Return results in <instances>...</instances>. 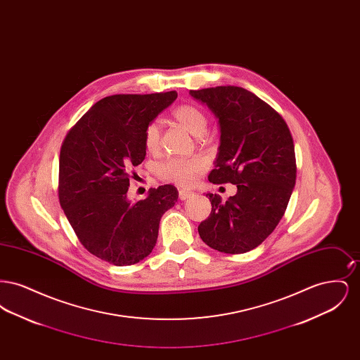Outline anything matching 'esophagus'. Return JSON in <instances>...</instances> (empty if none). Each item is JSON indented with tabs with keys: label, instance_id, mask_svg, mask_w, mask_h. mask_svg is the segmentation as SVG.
<instances>
[{
	"label": "esophagus",
	"instance_id": "1",
	"mask_svg": "<svg viewBox=\"0 0 360 360\" xmlns=\"http://www.w3.org/2000/svg\"><path fill=\"white\" fill-rule=\"evenodd\" d=\"M193 195H194V193H193V191H188V190H179V200H182V201L188 200V198L193 197Z\"/></svg>",
	"mask_w": 360,
	"mask_h": 360
}]
</instances>
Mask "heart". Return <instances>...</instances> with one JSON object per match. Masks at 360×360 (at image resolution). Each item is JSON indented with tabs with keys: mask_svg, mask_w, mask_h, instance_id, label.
<instances>
[{
	"mask_svg": "<svg viewBox=\"0 0 360 360\" xmlns=\"http://www.w3.org/2000/svg\"><path fill=\"white\" fill-rule=\"evenodd\" d=\"M174 119L184 125L194 136L205 135L207 129V117L205 113L194 105H181L172 112ZM160 124L151 121L144 131V146L150 153H155L160 143ZM159 175L162 179L176 184L179 186L191 185L195 178L205 170V163L200 158H178L172 156L159 165Z\"/></svg>",
	"mask_w": 360,
	"mask_h": 360,
	"instance_id": "obj_1",
	"label": "heart"
}]
</instances>
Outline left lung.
I'll use <instances>...</instances> for the list:
<instances>
[{
    "mask_svg": "<svg viewBox=\"0 0 360 360\" xmlns=\"http://www.w3.org/2000/svg\"><path fill=\"white\" fill-rule=\"evenodd\" d=\"M219 119L220 147L212 184H233L238 193L223 201L207 193L212 212L198 225L210 248L244 254L273 233L295 185L294 143L288 124L269 103L238 86L190 90Z\"/></svg>",
    "mask_w": 360,
    "mask_h": 360,
    "instance_id": "obj_1",
    "label": "left lung"
}]
</instances>
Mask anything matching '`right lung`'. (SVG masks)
<instances>
[{"label":"right lung","instance_id":"1","mask_svg":"<svg viewBox=\"0 0 360 360\" xmlns=\"http://www.w3.org/2000/svg\"><path fill=\"white\" fill-rule=\"evenodd\" d=\"M176 91L115 94L94 103L65 137L59 158V202L77 238L94 257L131 266L154 250L159 223L175 205L172 185L146 200L127 197L134 169L146 158L144 131Z\"/></svg>","mask_w":360,"mask_h":360}]
</instances>
